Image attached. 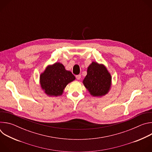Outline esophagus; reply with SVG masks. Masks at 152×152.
<instances>
[{"label": "esophagus", "instance_id": "obj_1", "mask_svg": "<svg viewBox=\"0 0 152 152\" xmlns=\"http://www.w3.org/2000/svg\"><path fill=\"white\" fill-rule=\"evenodd\" d=\"M80 77H81V75H77L76 76V79H77V80H79V79H80Z\"/></svg>", "mask_w": 152, "mask_h": 152}]
</instances>
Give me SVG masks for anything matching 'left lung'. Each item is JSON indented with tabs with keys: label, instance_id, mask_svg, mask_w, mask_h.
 <instances>
[{
	"label": "left lung",
	"instance_id": "obj_1",
	"mask_svg": "<svg viewBox=\"0 0 152 152\" xmlns=\"http://www.w3.org/2000/svg\"><path fill=\"white\" fill-rule=\"evenodd\" d=\"M111 82V75L103 65L93 62L83 83L92 96H102L110 90Z\"/></svg>",
	"mask_w": 152,
	"mask_h": 152
}]
</instances>
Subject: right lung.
I'll return each instance as SVG.
<instances>
[{"mask_svg": "<svg viewBox=\"0 0 152 152\" xmlns=\"http://www.w3.org/2000/svg\"><path fill=\"white\" fill-rule=\"evenodd\" d=\"M75 79L70 71H67L61 63L48 66L40 76L41 86L49 96H57L62 94L66 85Z\"/></svg>", "mask_w": 152, "mask_h": 152, "instance_id": "right-lung-1", "label": "right lung"}]
</instances>
